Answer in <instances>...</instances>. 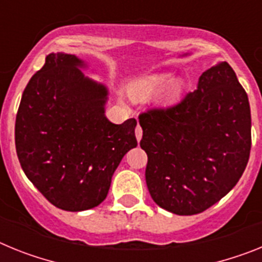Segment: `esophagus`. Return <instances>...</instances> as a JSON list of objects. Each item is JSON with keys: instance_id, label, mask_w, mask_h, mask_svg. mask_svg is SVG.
Instances as JSON below:
<instances>
[{"instance_id": "1", "label": "esophagus", "mask_w": 262, "mask_h": 262, "mask_svg": "<svg viewBox=\"0 0 262 262\" xmlns=\"http://www.w3.org/2000/svg\"><path fill=\"white\" fill-rule=\"evenodd\" d=\"M135 135H136V139H138V142H140V140H142V136H143V129H142V127L139 126H136V128H135Z\"/></svg>"}]
</instances>
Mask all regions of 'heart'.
<instances>
[{
    "label": "heart",
    "mask_w": 262,
    "mask_h": 262,
    "mask_svg": "<svg viewBox=\"0 0 262 262\" xmlns=\"http://www.w3.org/2000/svg\"><path fill=\"white\" fill-rule=\"evenodd\" d=\"M169 77H170V76L166 75V73H156V75H149L140 78V80L136 81L135 84H134L133 89H131L133 96L135 97V98L152 96V94L159 92V90L168 82ZM178 90H180V84H178V82H174V84L169 85L168 89H166L165 92V96L168 97V98L174 97L176 94L178 93Z\"/></svg>",
    "instance_id": "b5f03b06"
}]
</instances>
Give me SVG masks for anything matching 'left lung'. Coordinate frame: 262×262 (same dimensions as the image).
<instances>
[{"label":"left lung","instance_id":"8db88e82","mask_svg":"<svg viewBox=\"0 0 262 262\" xmlns=\"http://www.w3.org/2000/svg\"><path fill=\"white\" fill-rule=\"evenodd\" d=\"M152 200L177 215H194L237 184L251 154L248 96L228 62L211 67L196 90L176 105L139 115Z\"/></svg>","mask_w":262,"mask_h":262}]
</instances>
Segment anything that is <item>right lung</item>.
<instances>
[{"label": "right lung", "instance_id": "obj_1", "mask_svg": "<svg viewBox=\"0 0 262 262\" xmlns=\"http://www.w3.org/2000/svg\"><path fill=\"white\" fill-rule=\"evenodd\" d=\"M75 55L50 53L29 81L15 118L23 172L59 209L84 211L106 198L124 155L138 145L136 119L105 117L107 89L85 77Z\"/></svg>", "mask_w": 262, "mask_h": 262}]
</instances>
